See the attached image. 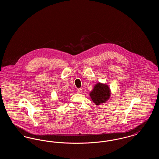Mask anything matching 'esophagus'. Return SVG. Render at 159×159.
<instances>
[{"label":"esophagus","instance_id":"obj_1","mask_svg":"<svg viewBox=\"0 0 159 159\" xmlns=\"http://www.w3.org/2000/svg\"><path fill=\"white\" fill-rule=\"evenodd\" d=\"M82 92V89H81V88H79V89L77 90V93H81Z\"/></svg>","mask_w":159,"mask_h":159}]
</instances>
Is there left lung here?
<instances>
[{
	"label": "left lung",
	"instance_id": "1",
	"mask_svg": "<svg viewBox=\"0 0 159 159\" xmlns=\"http://www.w3.org/2000/svg\"><path fill=\"white\" fill-rule=\"evenodd\" d=\"M110 95L109 88L101 83H97L90 93V96L93 102L96 105H100L108 100Z\"/></svg>",
	"mask_w": 159,
	"mask_h": 159
}]
</instances>
